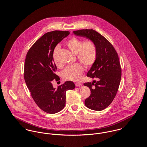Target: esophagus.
Masks as SVG:
<instances>
[{
    "instance_id": "1",
    "label": "esophagus",
    "mask_w": 147,
    "mask_h": 147,
    "mask_svg": "<svg viewBox=\"0 0 147 147\" xmlns=\"http://www.w3.org/2000/svg\"><path fill=\"white\" fill-rule=\"evenodd\" d=\"M82 84L81 83H76V87H80V86H82Z\"/></svg>"
}]
</instances>
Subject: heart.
Instances as JSON below:
<instances>
[{"label": "heart", "mask_w": 147, "mask_h": 147, "mask_svg": "<svg viewBox=\"0 0 147 147\" xmlns=\"http://www.w3.org/2000/svg\"><path fill=\"white\" fill-rule=\"evenodd\" d=\"M66 45L73 53L77 54L79 61L86 67H90L94 65L97 57V49L92 40L84 41L78 38L73 37L66 42ZM59 49V46L57 45L53 52V59L56 62V55ZM84 71V67L81 64L75 63L67 66L62 71V76L66 80L77 81L81 78Z\"/></svg>", "instance_id": "1"}]
</instances>
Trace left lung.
Here are the masks:
<instances>
[{
  "mask_svg": "<svg viewBox=\"0 0 147 147\" xmlns=\"http://www.w3.org/2000/svg\"><path fill=\"white\" fill-rule=\"evenodd\" d=\"M73 33L89 38L96 47V59L87 74L88 77L96 78V81L84 84L91 91L85 105L91 110H103L113 101L120 85L121 69L117 52L104 36L94 30H78Z\"/></svg>",
  "mask_w": 147,
  "mask_h": 147,
  "instance_id": "obj_1",
  "label": "left lung"
}]
</instances>
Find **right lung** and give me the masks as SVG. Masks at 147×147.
<instances>
[{
    "instance_id": "obj_1",
    "label": "right lung",
    "mask_w": 147,
    "mask_h": 147,
    "mask_svg": "<svg viewBox=\"0 0 147 147\" xmlns=\"http://www.w3.org/2000/svg\"><path fill=\"white\" fill-rule=\"evenodd\" d=\"M70 34L69 31L54 30L44 34L30 48L24 64V77L36 104L48 114H55L65 106L66 92L76 86L66 81L54 88L52 81L60 80L56 74L57 66L53 60L56 46Z\"/></svg>"
}]
</instances>
